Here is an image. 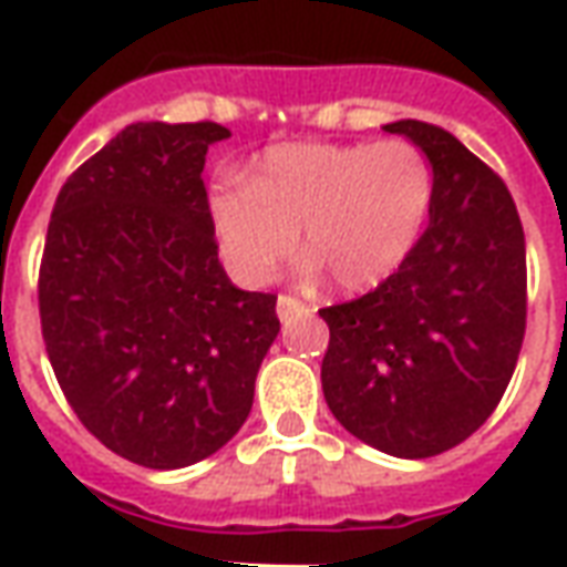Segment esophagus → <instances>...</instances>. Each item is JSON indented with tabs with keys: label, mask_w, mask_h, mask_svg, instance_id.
<instances>
[{
	"label": "esophagus",
	"mask_w": 567,
	"mask_h": 567,
	"mask_svg": "<svg viewBox=\"0 0 567 567\" xmlns=\"http://www.w3.org/2000/svg\"><path fill=\"white\" fill-rule=\"evenodd\" d=\"M276 312H279V319L288 321L295 319V316H300V312H307V303L297 300L295 295H279V300H276Z\"/></svg>",
	"instance_id": "esophagus-1"
}]
</instances>
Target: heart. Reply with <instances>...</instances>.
Wrapping results in <instances>:
<instances>
[{"label": "heart", "instance_id": "obj_1", "mask_svg": "<svg viewBox=\"0 0 567 567\" xmlns=\"http://www.w3.org/2000/svg\"><path fill=\"white\" fill-rule=\"evenodd\" d=\"M431 197L434 173L413 142H291L267 151L246 182L212 187L209 215L243 282H270L300 230L312 267L340 291H370L413 251Z\"/></svg>", "mask_w": 567, "mask_h": 567}]
</instances>
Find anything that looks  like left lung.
Returning <instances> with one entry per match:
<instances>
[{
    "instance_id": "1",
    "label": "left lung",
    "mask_w": 567,
    "mask_h": 567,
    "mask_svg": "<svg viewBox=\"0 0 567 567\" xmlns=\"http://www.w3.org/2000/svg\"><path fill=\"white\" fill-rule=\"evenodd\" d=\"M434 169L431 221L368 295L319 309L321 389L337 422L398 458H431L483 425L523 349L525 236L501 175L450 130L385 124Z\"/></svg>"
}]
</instances>
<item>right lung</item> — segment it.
<instances>
[{
	"mask_svg": "<svg viewBox=\"0 0 567 567\" xmlns=\"http://www.w3.org/2000/svg\"><path fill=\"white\" fill-rule=\"evenodd\" d=\"M230 130L140 121L60 187L39 267L51 368L81 425L142 467L218 452L279 333L276 295L218 260L203 166Z\"/></svg>",
	"mask_w": 567,
	"mask_h": 567,
	"instance_id": "obj_1",
	"label": "right lung"
}]
</instances>
